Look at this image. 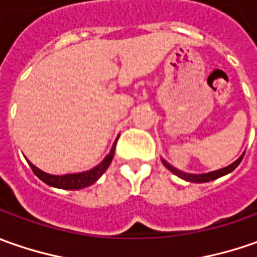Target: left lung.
<instances>
[{
	"instance_id": "obj_1",
	"label": "left lung",
	"mask_w": 257,
	"mask_h": 257,
	"mask_svg": "<svg viewBox=\"0 0 257 257\" xmlns=\"http://www.w3.org/2000/svg\"><path fill=\"white\" fill-rule=\"evenodd\" d=\"M243 156L244 153L236 160V162H233L232 164H229L227 167H223V169H219V170H214V172L210 173H204V174H192V173H184L182 170H177L176 167H173L172 164L167 163L166 160H162L163 164L170 170L172 173H174L176 176H179L180 179L183 180H186V182H192V183H206V182H212V180H216V179H219V177H222V176H226V174H229V173H232L239 164L242 162Z\"/></svg>"
}]
</instances>
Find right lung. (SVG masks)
Segmentation results:
<instances>
[{"label": "right lung", "instance_id": "obj_1", "mask_svg": "<svg viewBox=\"0 0 257 257\" xmlns=\"http://www.w3.org/2000/svg\"><path fill=\"white\" fill-rule=\"evenodd\" d=\"M115 143L117 142H114L110 153L104 157L103 162L98 166H95L91 170H88V172L73 173V174H64V176H54V174H48V173L40 170L31 162H28V164L31 166L35 176L40 180H43L45 184L53 186V187H58V189H64V190H78V189H84V187L91 186L93 183L97 182L103 176V173L107 170V167L110 166L111 160H113L114 152H115Z\"/></svg>", "mask_w": 257, "mask_h": 257}]
</instances>
